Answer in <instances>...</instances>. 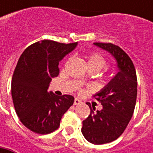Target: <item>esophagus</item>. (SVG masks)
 Returning a JSON list of instances; mask_svg holds the SVG:
<instances>
[{"label": "esophagus", "instance_id": "34e87169", "mask_svg": "<svg viewBox=\"0 0 153 153\" xmlns=\"http://www.w3.org/2000/svg\"><path fill=\"white\" fill-rule=\"evenodd\" d=\"M81 102H82V101H81L80 100H78V99H76V98L74 100V105H79Z\"/></svg>", "mask_w": 153, "mask_h": 153}]
</instances>
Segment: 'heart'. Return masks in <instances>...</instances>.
I'll list each match as a JSON object with an SVG mask.
<instances>
[{
    "label": "heart",
    "mask_w": 153,
    "mask_h": 153,
    "mask_svg": "<svg viewBox=\"0 0 153 153\" xmlns=\"http://www.w3.org/2000/svg\"><path fill=\"white\" fill-rule=\"evenodd\" d=\"M87 63H88V66L89 70L90 69L95 70L98 72L105 66L106 60L100 53H91L88 56V62ZM87 79H88L87 76H83V77H82L81 82H85Z\"/></svg>",
    "instance_id": "b5f03b06"
}]
</instances>
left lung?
<instances>
[{"label":"left lung","mask_w":153,"mask_h":153,"mask_svg":"<svg viewBox=\"0 0 153 153\" xmlns=\"http://www.w3.org/2000/svg\"><path fill=\"white\" fill-rule=\"evenodd\" d=\"M95 46L107 51L117 61L118 72L94 97L103 109L87 104L90 115L82 122V133L94 145L111 142L125 130L132 117L137 97V77L131 59L118 46L112 43L95 42Z\"/></svg>","instance_id":"left-lung-1"}]
</instances>
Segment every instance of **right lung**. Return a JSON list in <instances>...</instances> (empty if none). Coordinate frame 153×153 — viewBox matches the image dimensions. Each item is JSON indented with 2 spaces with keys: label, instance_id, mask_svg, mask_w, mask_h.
I'll list each match as a JSON object with an SVG mask.
<instances>
[{
  "label": "right lung",
  "instance_id": "obj_1",
  "mask_svg": "<svg viewBox=\"0 0 153 153\" xmlns=\"http://www.w3.org/2000/svg\"><path fill=\"white\" fill-rule=\"evenodd\" d=\"M76 45L42 40L21 54L12 78V97L21 123L33 132H53L73 105V96H58L48 89L52 78L59 75V61Z\"/></svg>",
  "mask_w": 153,
  "mask_h": 153
}]
</instances>
